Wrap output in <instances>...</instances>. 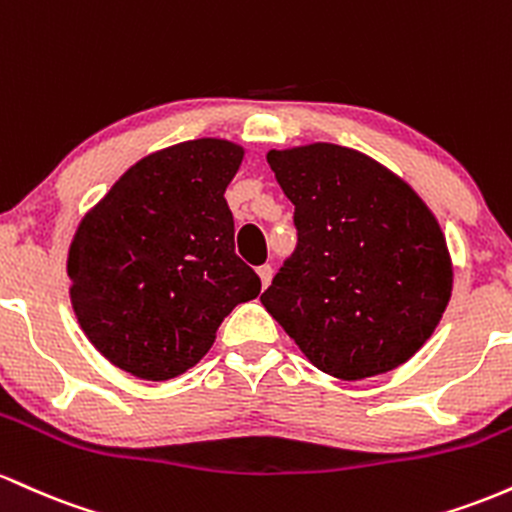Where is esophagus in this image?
Instances as JSON below:
<instances>
[{"label": "esophagus", "mask_w": 512, "mask_h": 512, "mask_svg": "<svg viewBox=\"0 0 512 512\" xmlns=\"http://www.w3.org/2000/svg\"><path fill=\"white\" fill-rule=\"evenodd\" d=\"M258 278H261L263 287L271 285V278H273V266H271V263H263V266H258Z\"/></svg>", "instance_id": "esophagus-1"}]
</instances>
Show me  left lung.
<instances>
[{
  "mask_svg": "<svg viewBox=\"0 0 512 512\" xmlns=\"http://www.w3.org/2000/svg\"><path fill=\"white\" fill-rule=\"evenodd\" d=\"M295 205L297 246L263 307L326 375L365 380L411 358L450 302L452 263L433 212L392 171L317 142L271 149Z\"/></svg>",
  "mask_w": 512,
  "mask_h": 512,
  "instance_id": "8db88e82",
  "label": "left lung"
}]
</instances>
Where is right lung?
Instances as JSON below:
<instances>
[{
  "label": "right lung",
  "mask_w": 512,
  "mask_h": 512,
  "mask_svg": "<svg viewBox=\"0 0 512 512\" xmlns=\"http://www.w3.org/2000/svg\"><path fill=\"white\" fill-rule=\"evenodd\" d=\"M244 149L181 142L130 166L79 225L67 258L72 307L106 360L140 380L179 377L222 319L261 292L234 254L225 191Z\"/></svg>",
  "instance_id": "obj_1"
}]
</instances>
